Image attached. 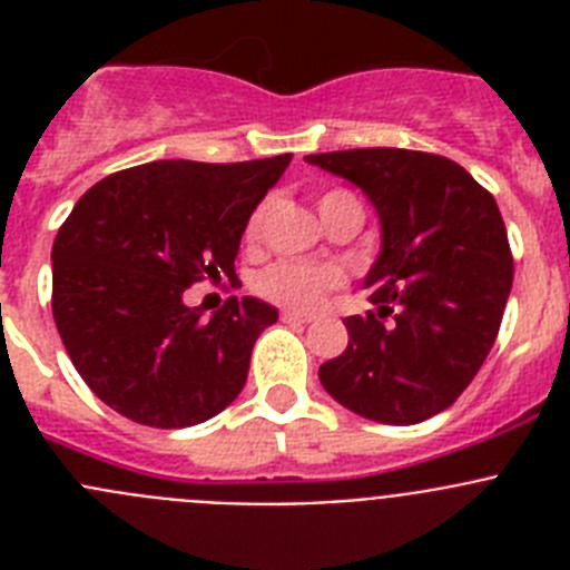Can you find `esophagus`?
Returning <instances> with one entry per match:
<instances>
[{"mask_svg":"<svg viewBox=\"0 0 570 570\" xmlns=\"http://www.w3.org/2000/svg\"><path fill=\"white\" fill-rule=\"evenodd\" d=\"M282 322H288V325H308V322H314V316L299 314V311H282Z\"/></svg>","mask_w":570,"mask_h":570,"instance_id":"obj_1","label":"esophagus"}]
</instances>
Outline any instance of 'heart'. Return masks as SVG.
<instances>
[{"mask_svg": "<svg viewBox=\"0 0 570 570\" xmlns=\"http://www.w3.org/2000/svg\"><path fill=\"white\" fill-rule=\"evenodd\" d=\"M340 199H351V194L345 190H328V194L320 196V214L325 208H331ZM262 216H265V208H256L254 214L248 216L245 223V239H256L262 230ZM342 274L331 265H311V262H294V259H282L268 265L265 271H259L254 279L256 294H262L265 299L279 302V305H288V308L311 311L316 308L325 294L334 288H340Z\"/></svg>", "mask_w": 570, "mask_h": 570, "instance_id": "obj_1", "label": "heart"}]
</instances>
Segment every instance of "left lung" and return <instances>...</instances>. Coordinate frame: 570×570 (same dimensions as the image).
I'll list each match as a JSON object with an SVG mask.
<instances>
[{
	"label": "left lung",
	"instance_id": "8db88e82",
	"mask_svg": "<svg viewBox=\"0 0 570 570\" xmlns=\"http://www.w3.org/2000/svg\"><path fill=\"white\" fill-rule=\"evenodd\" d=\"M305 163L354 183L382 228L380 256L362 282L376 311L347 316V347L320 365L322 387L385 425L440 414L500 334L513 282L500 208L462 165L436 154L356 148Z\"/></svg>",
	"mask_w": 570,
	"mask_h": 570
}]
</instances>
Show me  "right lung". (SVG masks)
<instances>
[{
    "label": "right lung",
    "instance_id": "add662e5",
    "mask_svg": "<svg viewBox=\"0 0 570 570\" xmlns=\"http://www.w3.org/2000/svg\"><path fill=\"white\" fill-rule=\"evenodd\" d=\"M291 154L210 165L163 159L105 176L53 239V320L70 362L105 405L150 428L210 420L239 396L250 351L279 320L230 296L203 316L194 282L236 276L245 223Z\"/></svg>",
    "mask_w": 570,
    "mask_h": 570
}]
</instances>
